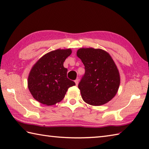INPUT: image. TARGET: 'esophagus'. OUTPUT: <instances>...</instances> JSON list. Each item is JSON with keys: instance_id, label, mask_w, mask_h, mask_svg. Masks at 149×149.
Instances as JSON below:
<instances>
[{"instance_id": "obj_1", "label": "esophagus", "mask_w": 149, "mask_h": 149, "mask_svg": "<svg viewBox=\"0 0 149 149\" xmlns=\"http://www.w3.org/2000/svg\"><path fill=\"white\" fill-rule=\"evenodd\" d=\"M75 85L77 86L78 84H79V79H77L75 80Z\"/></svg>"}]
</instances>
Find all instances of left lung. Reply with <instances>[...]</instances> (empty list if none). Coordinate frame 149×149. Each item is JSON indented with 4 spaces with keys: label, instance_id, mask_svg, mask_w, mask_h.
<instances>
[{
    "label": "left lung",
    "instance_id": "1",
    "mask_svg": "<svg viewBox=\"0 0 149 149\" xmlns=\"http://www.w3.org/2000/svg\"><path fill=\"white\" fill-rule=\"evenodd\" d=\"M77 56L84 65L85 74L79 83L81 97L91 106L104 105L116 95L120 77L108 52L100 49L81 48Z\"/></svg>",
    "mask_w": 149,
    "mask_h": 149
}]
</instances>
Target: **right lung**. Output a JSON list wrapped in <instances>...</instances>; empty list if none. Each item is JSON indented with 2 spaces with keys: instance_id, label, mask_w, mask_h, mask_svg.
<instances>
[{
  "instance_id": "right-lung-1",
  "label": "right lung",
  "mask_w": 149,
  "mask_h": 149,
  "mask_svg": "<svg viewBox=\"0 0 149 149\" xmlns=\"http://www.w3.org/2000/svg\"><path fill=\"white\" fill-rule=\"evenodd\" d=\"M72 50L57 49L45 54L38 60L29 72L27 86L38 102L52 106L61 101L68 89L75 86L66 76L67 68L63 66Z\"/></svg>"
}]
</instances>
